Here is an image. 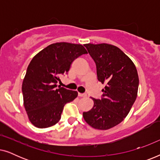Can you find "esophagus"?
Instances as JSON below:
<instances>
[{"label": "esophagus", "instance_id": "esophagus-1", "mask_svg": "<svg viewBox=\"0 0 160 160\" xmlns=\"http://www.w3.org/2000/svg\"><path fill=\"white\" fill-rule=\"evenodd\" d=\"M78 95L79 97H83V98L87 97V94H84V93H78Z\"/></svg>", "mask_w": 160, "mask_h": 160}]
</instances>
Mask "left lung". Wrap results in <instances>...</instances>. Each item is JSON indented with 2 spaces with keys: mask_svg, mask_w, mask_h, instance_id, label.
I'll use <instances>...</instances> for the list:
<instances>
[{
  "mask_svg": "<svg viewBox=\"0 0 160 160\" xmlns=\"http://www.w3.org/2000/svg\"><path fill=\"white\" fill-rule=\"evenodd\" d=\"M97 68L98 79L106 84L101 99L83 113L92 128L106 130L123 121L136 100L139 78L135 65L119 48L108 43L84 44Z\"/></svg>",
  "mask_w": 160,
  "mask_h": 160,
  "instance_id": "1",
  "label": "left lung"
}]
</instances>
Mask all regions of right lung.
<instances>
[{"label":"right lung","instance_id":"1","mask_svg":"<svg viewBox=\"0 0 160 160\" xmlns=\"http://www.w3.org/2000/svg\"><path fill=\"white\" fill-rule=\"evenodd\" d=\"M87 54L81 44L60 42L50 44L33 57L23 79L22 91L28 119L35 127L47 128L60 121L63 108L78 96L76 91L58 87L74 60Z\"/></svg>","mask_w":160,"mask_h":160}]
</instances>
